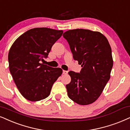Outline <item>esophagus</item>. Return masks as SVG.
Returning a JSON list of instances; mask_svg holds the SVG:
<instances>
[{
    "label": "esophagus",
    "mask_w": 130,
    "mask_h": 130,
    "mask_svg": "<svg viewBox=\"0 0 130 130\" xmlns=\"http://www.w3.org/2000/svg\"><path fill=\"white\" fill-rule=\"evenodd\" d=\"M63 74H68V71L63 70Z\"/></svg>",
    "instance_id": "34e87169"
}]
</instances>
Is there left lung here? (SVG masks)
<instances>
[{
	"label": "left lung",
	"mask_w": 130,
	"mask_h": 130,
	"mask_svg": "<svg viewBox=\"0 0 130 130\" xmlns=\"http://www.w3.org/2000/svg\"><path fill=\"white\" fill-rule=\"evenodd\" d=\"M73 55L82 67L80 73L71 71L66 85L69 98L80 105L92 104L99 98L110 78L111 49L107 39L99 32L88 29L69 30L63 34Z\"/></svg>",
	"instance_id": "8db88e82"
}]
</instances>
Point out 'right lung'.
Here are the masks:
<instances>
[{"label":"right lung","instance_id":"obj_1","mask_svg":"<svg viewBox=\"0 0 130 130\" xmlns=\"http://www.w3.org/2000/svg\"><path fill=\"white\" fill-rule=\"evenodd\" d=\"M63 30L37 27L27 30L15 41L8 53L10 73L21 94L31 101L45 99L62 74L60 68L41 63L47 57Z\"/></svg>","mask_w":130,"mask_h":130}]
</instances>
